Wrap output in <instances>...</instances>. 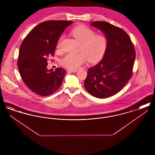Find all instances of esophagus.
I'll return each instance as SVG.
<instances>
[{
  "mask_svg": "<svg viewBox=\"0 0 155 155\" xmlns=\"http://www.w3.org/2000/svg\"><path fill=\"white\" fill-rule=\"evenodd\" d=\"M77 70H67V72H68V73H75V72H77Z\"/></svg>",
  "mask_w": 155,
  "mask_h": 155,
  "instance_id": "1",
  "label": "esophagus"
}]
</instances>
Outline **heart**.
<instances>
[{
  "label": "heart",
  "instance_id": "1",
  "mask_svg": "<svg viewBox=\"0 0 155 155\" xmlns=\"http://www.w3.org/2000/svg\"><path fill=\"white\" fill-rule=\"evenodd\" d=\"M73 36L81 42L79 54H68L61 60V64L69 70H77L83 64L86 59L95 63L102 59L107 49L108 40L104 34H95V31L84 25L75 27L71 31ZM59 40L57 47L60 46Z\"/></svg>",
  "mask_w": 155,
  "mask_h": 155
}]
</instances>
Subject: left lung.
I'll list each match as a JSON object with an SVG mask.
<instances>
[{
  "instance_id": "8db88e82",
  "label": "left lung",
  "mask_w": 155,
  "mask_h": 155,
  "mask_svg": "<svg viewBox=\"0 0 155 155\" xmlns=\"http://www.w3.org/2000/svg\"><path fill=\"white\" fill-rule=\"evenodd\" d=\"M90 25L101 30L108 40L103 59L88 68L84 87L98 98H106L120 91L133 74L135 51L128 35L123 29L105 21Z\"/></svg>"
}]
</instances>
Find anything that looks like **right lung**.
<instances>
[{
    "mask_svg": "<svg viewBox=\"0 0 155 155\" xmlns=\"http://www.w3.org/2000/svg\"><path fill=\"white\" fill-rule=\"evenodd\" d=\"M73 21L51 20L34 27L21 45L17 66L22 81L32 92L50 95L60 87L66 71L48 70V58L53 56L59 38Z\"/></svg>",
    "mask_w": 155,
    "mask_h": 155,
    "instance_id": "add662e5",
    "label": "right lung"
}]
</instances>
